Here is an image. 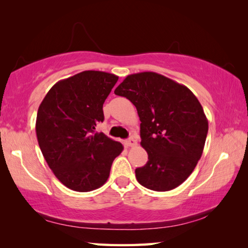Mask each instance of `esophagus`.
<instances>
[{"label": "esophagus", "mask_w": 248, "mask_h": 248, "mask_svg": "<svg viewBox=\"0 0 248 248\" xmlns=\"http://www.w3.org/2000/svg\"><path fill=\"white\" fill-rule=\"evenodd\" d=\"M124 143H125V145L129 146V148H132V146H136L137 145V140L134 139V138L131 137V138H129L128 140H125Z\"/></svg>", "instance_id": "esophagus-1"}]
</instances>
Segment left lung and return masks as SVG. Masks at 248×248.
I'll use <instances>...</instances> for the list:
<instances>
[{"label": "left lung", "instance_id": "8db88e82", "mask_svg": "<svg viewBox=\"0 0 248 248\" xmlns=\"http://www.w3.org/2000/svg\"><path fill=\"white\" fill-rule=\"evenodd\" d=\"M115 94L128 98L140 117L149 161L136 170L138 182L155 191L178 187L195 170L208 134L199 100L188 87L155 72L128 75Z\"/></svg>", "mask_w": 248, "mask_h": 248}]
</instances>
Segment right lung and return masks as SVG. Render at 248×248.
<instances>
[{
	"instance_id": "1",
	"label": "right lung",
	"mask_w": 248,
	"mask_h": 248,
	"mask_svg": "<svg viewBox=\"0 0 248 248\" xmlns=\"http://www.w3.org/2000/svg\"><path fill=\"white\" fill-rule=\"evenodd\" d=\"M118 77L84 71L50 89L38 108L39 148L56 177L70 189L92 191L107 182L120 142L95 132L104 121L103 105Z\"/></svg>"
}]
</instances>
